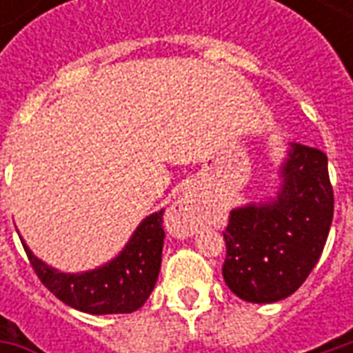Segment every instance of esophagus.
I'll return each instance as SVG.
<instances>
[{
  "mask_svg": "<svg viewBox=\"0 0 353 353\" xmlns=\"http://www.w3.org/2000/svg\"><path fill=\"white\" fill-rule=\"evenodd\" d=\"M202 217V200L194 189H185L166 212V227L176 236H191Z\"/></svg>",
  "mask_w": 353,
  "mask_h": 353,
  "instance_id": "1",
  "label": "esophagus"
}]
</instances>
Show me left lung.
<instances>
[{
    "instance_id": "obj_1",
    "label": "left lung",
    "mask_w": 353,
    "mask_h": 353,
    "mask_svg": "<svg viewBox=\"0 0 353 353\" xmlns=\"http://www.w3.org/2000/svg\"><path fill=\"white\" fill-rule=\"evenodd\" d=\"M278 179L276 196L234 208L223 232V278L248 303H278L295 293L321 257L333 221L325 153L289 143Z\"/></svg>"
}]
</instances>
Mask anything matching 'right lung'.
<instances>
[{
  "mask_svg": "<svg viewBox=\"0 0 353 353\" xmlns=\"http://www.w3.org/2000/svg\"><path fill=\"white\" fill-rule=\"evenodd\" d=\"M162 214L164 210L147 215L119 255L85 272H62L34 255L20 240L37 278L62 303L94 316L130 314L145 304L161 272Z\"/></svg>",
  "mask_w": 353,
  "mask_h": 353,
  "instance_id": "1",
  "label": "right lung"
}]
</instances>
